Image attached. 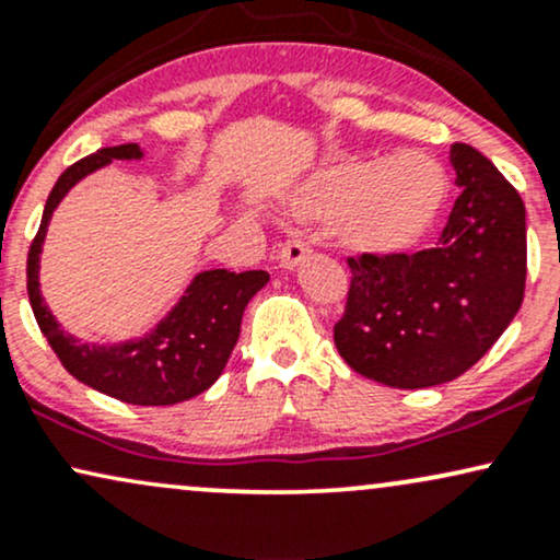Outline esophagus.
<instances>
[{"mask_svg":"<svg viewBox=\"0 0 560 560\" xmlns=\"http://www.w3.org/2000/svg\"><path fill=\"white\" fill-rule=\"evenodd\" d=\"M307 255H311V247H307L305 242L289 240L284 247H281L279 262H281V268H289V271H292V268H298L300 262L307 258Z\"/></svg>","mask_w":560,"mask_h":560,"instance_id":"1","label":"esophagus"}]
</instances>
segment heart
<instances>
[{"label":"heart","mask_w":560,"mask_h":560,"mask_svg":"<svg viewBox=\"0 0 560 560\" xmlns=\"http://www.w3.org/2000/svg\"><path fill=\"white\" fill-rule=\"evenodd\" d=\"M447 173L432 155L347 158L324 165L289 199L300 221L337 223L352 253L395 258L432 234L447 205Z\"/></svg>","instance_id":"heart-1"}]
</instances>
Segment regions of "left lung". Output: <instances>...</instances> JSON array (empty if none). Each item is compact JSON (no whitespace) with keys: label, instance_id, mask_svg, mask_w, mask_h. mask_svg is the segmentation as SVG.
<instances>
[{"label":"left lung","instance_id":"8db88e82","mask_svg":"<svg viewBox=\"0 0 560 560\" xmlns=\"http://www.w3.org/2000/svg\"><path fill=\"white\" fill-rule=\"evenodd\" d=\"M460 195L440 244L413 255L347 258L352 271L334 345L352 371L397 389L466 374L524 300L526 210L471 144L450 147Z\"/></svg>","mask_w":560,"mask_h":560}]
</instances>
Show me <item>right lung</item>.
<instances>
[{
  "label": "right lung",
  "instance_id": "1",
  "mask_svg": "<svg viewBox=\"0 0 560 560\" xmlns=\"http://www.w3.org/2000/svg\"><path fill=\"white\" fill-rule=\"evenodd\" d=\"M139 144L102 147L57 178L44 205L42 226L28 249V300L38 329L70 376L128 405H176L213 387L240 339L247 302L268 284L266 271L213 268L195 276L184 298L150 334L120 345H89L60 329L38 289V255L60 199L89 173L113 160H139Z\"/></svg>",
  "mask_w": 560,
  "mask_h": 560
}]
</instances>
